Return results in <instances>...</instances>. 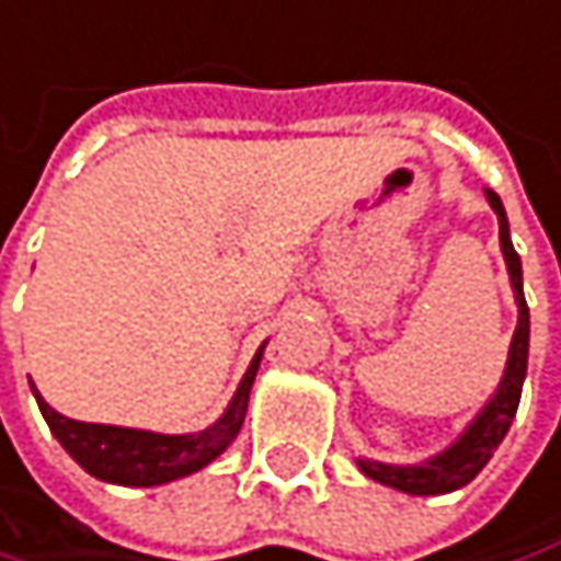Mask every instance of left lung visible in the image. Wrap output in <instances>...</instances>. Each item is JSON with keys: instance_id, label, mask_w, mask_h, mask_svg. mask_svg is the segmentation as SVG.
Returning a JSON list of instances; mask_svg holds the SVG:
<instances>
[{"instance_id": "8db88e82", "label": "left lung", "mask_w": 561, "mask_h": 561, "mask_svg": "<svg viewBox=\"0 0 561 561\" xmlns=\"http://www.w3.org/2000/svg\"><path fill=\"white\" fill-rule=\"evenodd\" d=\"M488 205L497 215V237H501V253L511 273V288L517 298V331L511 340V353H507V366H504V379L497 385V391L491 394V401L482 408V414L462 431V436L446 446L443 453H436L431 459L417 462V466H388L376 459H356V466L363 469L366 479L382 482L388 488H398L404 494H449L462 484H469L494 456L497 443L511 431V421L517 414L520 404V391L527 379V353H530V308L524 298V273H520V256L511 243V228H507V215L504 205L497 198V192L484 188Z\"/></svg>"}]
</instances>
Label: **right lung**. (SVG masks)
Instances as JSON below:
<instances>
[{
    "instance_id": "1",
    "label": "right lung",
    "mask_w": 561,
    "mask_h": 561,
    "mask_svg": "<svg viewBox=\"0 0 561 561\" xmlns=\"http://www.w3.org/2000/svg\"><path fill=\"white\" fill-rule=\"evenodd\" d=\"M263 359V346L256 350L243 382L237 385L233 401L228 411L221 414V421H215L211 427L198 433H150V431H130V427H112V424H82L70 421L64 414H57L31 385L37 408L47 421L50 433L60 439V446L77 459L79 466L102 482L130 484V488H150V484H167L173 479H185L198 469H205L211 459H218L230 443L237 439V433L243 427L247 417V401H250V388L256 379Z\"/></svg>"
}]
</instances>
